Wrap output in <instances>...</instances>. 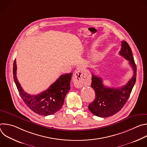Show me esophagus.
Segmentation results:
<instances>
[{"instance_id": "esophagus-1", "label": "esophagus", "mask_w": 147, "mask_h": 147, "mask_svg": "<svg viewBox=\"0 0 147 147\" xmlns=\"http://www.w3.org/2000/svg\"><path fill=\"white\" fill-rule=\"evenodd\" d=\"M73 80L74 86L77 88H81L88 82V79L85 70H79L75 72Z\"/></svg>"}]
</instances>
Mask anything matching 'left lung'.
I'll use <instances>...</instances> for the list:
<instances>
[{
  "label": "left lung",
  "mask_w": 147,
  "mask_h": 147,
  "mask_svg": "<svg viewBox=\"0 0 147 147\" xmlns=\"http://www.w3.org/2000/svg\"><path fill=\"white\" fill-rule=\"evenodd\" d=\"M119 54L129 61L133 70V76L126 84L120 88L105 87L102 79L92 74L91 87L95 90V98L89 104L88 109L94 115L100 117L113 116L120 111L130 97L136 81L137 67L131 49L126 41H121Z\"/></svg>",
  "instance_id": "left-lung-1"
}]
</instances>
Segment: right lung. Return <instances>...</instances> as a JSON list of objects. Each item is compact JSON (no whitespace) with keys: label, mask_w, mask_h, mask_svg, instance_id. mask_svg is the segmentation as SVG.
Returning a JSON list of instances; mask_svg holds the SVG:
<instances>
[{"label":"right lung","mask_w":147,"mask_h":147,"mask_svg":"<svg viewBox=\"0 0 147 147\" xmlns=\"http://www.w3.org/2000/svg\"><path fill=\"white\" fill-rule=\"evenodd\" d=\"M16 59L13 63V78L18 92L27 107L35 113L43 115H51L59 111L64 103L65 96L70 90L72 73L61 75L46 91L38 95H30L26 92L17 80Z\"/></svg>","instance_id":"right-lung-1"}]
</instances>
